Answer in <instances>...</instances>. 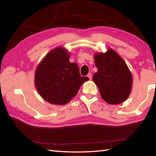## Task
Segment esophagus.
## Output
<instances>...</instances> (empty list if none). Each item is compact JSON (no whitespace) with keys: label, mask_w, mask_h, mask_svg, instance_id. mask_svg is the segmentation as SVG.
Here are the masks:
<instances>
[{"label":"esophagus","mask_w":156,"mask_h":156,"mask_svg":"<svg viewBox=\"0 0 156 156\" xmlns=\"http://www.w3.org/2000/svg\"><path fill=\"white\" fill-rule=\"evenodd\" d=\"M87 76H88V77L89 78H90V80H92V74H91V73H88V74L87 75Z\"/></svg>","instance_id":"esophagus-1"}]
</instances>
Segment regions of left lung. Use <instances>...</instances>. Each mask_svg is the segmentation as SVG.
I'll list each match as a JSON object with an SVG mask.
<instances>
[{"instance_id":"obj_1","label":"left lung","mask_w":156,"mask_h":156,"mask_svg":"<svg viewBox=\"0 0 156 156\" xmlns=\"http://www.w3.org/2000/svg\"><path fill=\"white\" fill-rule=\"evenodd\" d=\"M98 71L92 80L99 88L102 98L110 105L122 103L128 98L133 76L124 59L112 49L94 55Z\"/></svg>"}]
</instances>
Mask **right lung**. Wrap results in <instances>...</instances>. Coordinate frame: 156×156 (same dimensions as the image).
<instances>
[{
  "mask_svg": "<svg viewBox=\"0 0 156 156\" xmlns=\"http://www.w3.org/2000/svg\"><path fill=\"white\" fill-rule=\"evenodd\" d=\"M67 49L58 47L48 52L35 72V86L39 94L49 103L64 105L77 94L84 82L75 62H69Z\"/></svg>",
  "mask_w": 156,
  "mask_h": 156,
  "instance_id": "1",
  "label": "right lung"
}]
</instances>
